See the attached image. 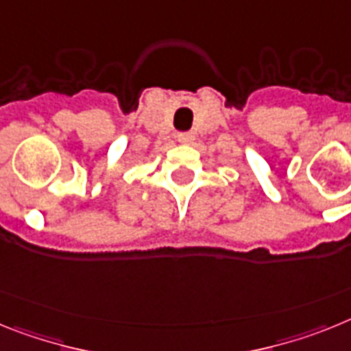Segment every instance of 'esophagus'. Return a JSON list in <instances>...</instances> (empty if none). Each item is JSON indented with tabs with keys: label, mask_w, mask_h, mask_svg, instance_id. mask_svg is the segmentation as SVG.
<instances>
[{
	"label": "esophagus",
	"mask_w": 351,
	"mask_h": 351,
	"mask_svg": "<svg viewBox=\"0 0 351 351\" xmlns=\"http://www.w3.org/2000/svg\"><path fill=\"white\" fill-rule=\"evenodd\" d=\"M194 139L193 134H189V132H184V134H178V141L180 143H184V145H187V143H191Z\"/></svg>",
	"instance_id": "34e87169"
}]
</instances>
